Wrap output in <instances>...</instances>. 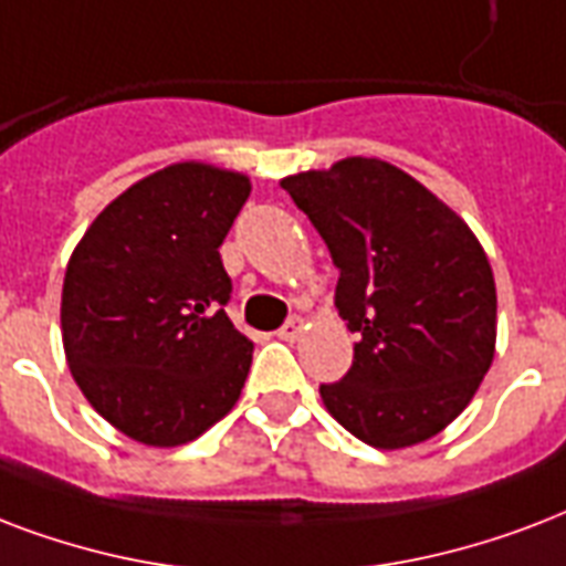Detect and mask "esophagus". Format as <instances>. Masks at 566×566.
I'll return each mask as SVG.
<instances>
[{
	"label": "esophagus",
	"mask_w": 566,
	"mask_h": 566,
	"mask_svg": "<svg viewBox=\"0 0 566 566\" xmlns=\"http://www.w3.org/2000/svg\"><path fill=\"white\" fill-rule=\"evenodd\" d=\"M302 329H305V321H302V317H291V321L284 323L282 329L275 332V335H279L282 340H296L302 335Z\"/></svg>",
	"instance_id": "1"
}]
</instances>
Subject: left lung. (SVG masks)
Returning a JSON list of instances; mask_svg holds the SVG:
<instances>
[{"label":"left lung","mask_w":566,"mask_h":566,"mask_svg":"<svg viewBox=\"0 0 566 566\" xmlns=\"http://www.w3.org/2000/svg\"><path fill=\"white\" fill-rule=\"evenodd\" d=\"M338 266L335 308L359 340L323 382L335 421L374 448L437 437L493 365L495 282L463 219L407 171L350 157L282 180Z\"/></svg>","instance_id":"obj_1"}]
</instances>
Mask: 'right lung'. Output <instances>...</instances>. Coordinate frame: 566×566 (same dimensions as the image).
Returning a JSON list of instances; mask_svg holds the SVG:
<instances>
[{"label":"right lung","instance_id":"right-lung-1","mask_svg":"<svg viewBox=\"0 0 566 566\" xmlns=\"http://www.w3.org/2000/svg\"><path fill=\"white\" fill-rule=\"evenodd\" d=\"M249 192L237 171L178 163L115 198L73 249L67 365L88 403L136 442L184 446L240 398L254 347L228 321L219 245Z\"/></svg>","mask_w":566,"mask_h":566}]
</instances>
